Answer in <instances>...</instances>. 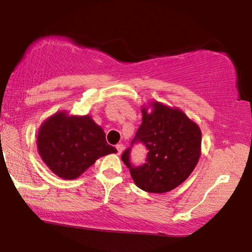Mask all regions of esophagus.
<instances>
[{
	"instance_id": "esophagus-1",
	"label": "esophagus",
	"mask_w": 252,
	"mask_h": 252,
	"mask_svg": "<svg viewBox=\"0 0 252 252\" xmlns=\"http://www.w3.org/2000/svg\"><path fill=\"white\" fill-rule=\"evenodd\" d=\"M116 149H117V151H118V155H120V154L123 153V150H124V144H123V143L117 144V146H116Z\"/></svg>"
}]
</instances>
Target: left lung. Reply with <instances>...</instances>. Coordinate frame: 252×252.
<instances>
[{
    "mask_svg": "<svg viewBox=\"0 0 252 252\" xmlns=\"http://www.w3.org/2000/svg\"><path fill=\"white\" fill-rule=\"evenodd\" d=\"M151 112L142 108V124L132 141L143 143L148 149L146 163L134 167L130 163V148L122 155L134 182L148 192L163 194L187 179L201 156L202 133L198 125L180 109L159 102L151 103Z\"/></svg>",
    "mask_w": 252,
    "mask_h": 252,
    "instance_id": "obj_1",
    "label": "left lung"
}]
</instances>
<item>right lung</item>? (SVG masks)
I'll return each mask as SVG.
<instances>
[{
  "mask_svg": "<svg viewBox=\"0 0 252 252\" xmlns=\"http://www.w3.org/2000/svg\"><path fill=\"white\" fill-rule=\"evenodd\" d=\"M37 151L48 167L65 180L77 179L99 157L116 154L105 133L91 116L60 111L48 118L37 133Z\"/></svg>",
  "mask_w": 252,
  "mask_h": 252,
  "instance_id": "obj_1",
  "label": "right lung"
}]
</instances>
